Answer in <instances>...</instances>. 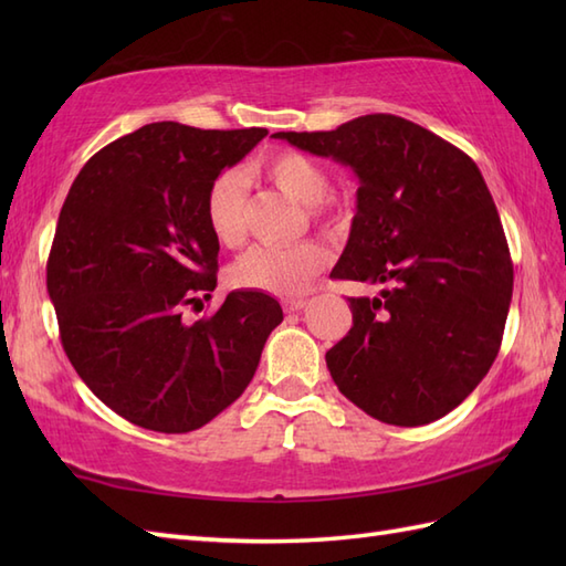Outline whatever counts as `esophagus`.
<instances>
[{"label": "esophagus", "mask_w": 566, "mask_h": 566, "mask_svg": "<svg viewBox=\"0 0 566 566\" xmlns=\"http://www.w3.org/2000/svg\"><path fill=\"white\" fill-rule=\"evenodd\" d=\"M282 306H284L286 314H294V311H302L306 306V298H302V296H298V298H284Z\"/></svg>", "instance_id": "obj_1"}]
</instances>
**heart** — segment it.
Instances as JSON below:
<instances>
[{
    "label": "heart",
    "instance_id": "b5f03b06",
    "mask_svg": "<svg viewBox=\"0 0 566 566\" xmlns=\"http://www.w3.org/2000/svg\"><path fill=\"white\" fill-rule=\"evenodd\" d=\"M255 172L264 175L286 197L311 207L316 221H331L333 211L326 201L331 177L318 160L298 150H280L262 158ZM250 182L243 172L228 170L216 175L203 199V219L209 233L223 248L243 245L248 235ZM331 252L316 240H302L294 245H255L240 258L228 276L238 290L264 292L276 296H294L304 292L318 272L326 270Z\"/></svg>",
    "mask_w": 566,
    "mask_h": 566
}]
</instances>
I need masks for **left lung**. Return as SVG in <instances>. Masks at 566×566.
I'll use <instances>...</instances> for the list:
<instances>
[{"label": "left lung", "mask_w": 566, "mask_h": 566, "mask_svg": "<svg viewBox=\"0 0 566 566\" xmlns=\"http://www.w3.org/2000/svg\"><path fill=\"white\" fill-rule=\"evenodd\" d=\"M274 138L350 165L357 213L335 280L353 328L326 353L333 381L389 426H426L460 406L499 355L513 262L491 191L467 153L394 114Z\"/></svg>", "instance_id": "left-lung-1"}]
</instances>
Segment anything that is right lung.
Returning <instances> with one entry per match:
<instances>
[{
    "mask_svg": "<svg viewBox=\"0 0 566 566\" xmlns=\"http://www.w3.org/2000/svg\"><path fill=\"white\" fill-rule=\"evenodd\" d=\"M268 136L160 122L94 153L60 209L45 284L82 381L134 426L189 432L245 391L282 306L231 292L211 316L219 243L203 219L216 175Z\"/></svg>",
    "mask_w": 566,
    "mask_h": 566,
    "instance_id": "obj_1",
    "label": "right lung"
}]
</instances>
